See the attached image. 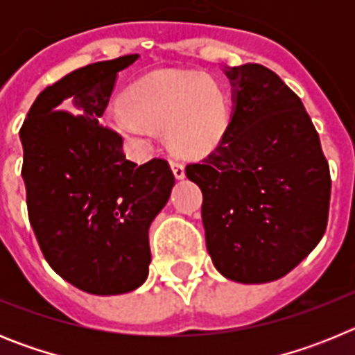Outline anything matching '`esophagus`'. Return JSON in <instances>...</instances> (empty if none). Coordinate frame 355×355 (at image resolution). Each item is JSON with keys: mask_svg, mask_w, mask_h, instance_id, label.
<instances>
[{"mask_svg": "<svg viewBox=\"0 0 355 355\" xmlns=\"http://www.w3.org/2000/svg\"><path fill=\"white\" fill-rule=\"evenodd\" d=\"M171 167L172 172H174L175 180H183L184 178V165L180 159H171Z\"/></svg>", "mask_w": 355, "mask_h": 355, "instance_id": "34e87169", "label": "esophagus"}]
</instances>
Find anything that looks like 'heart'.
Returning <instances> with one entry per match:
<instances>
[{
  "label": "heart",
  "instance_id": "b5f03b06",
  "mask_svg": "<svg viewBox=\"0 0 355 355\" xmlns=\"http://www.w3.org/2000/svg\"><path fill=\"white\" fill-rule=\"evenodd\" d=\"M110 126L130 139L167 131L168 146L199 156L220 142L229 124L225 90L200 72H156L126 92V105L108 112Z\"/></svg>",
  "mask_w": 355,
  "mask_h": 355
}]
</instances>
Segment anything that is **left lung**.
Wrapping results in <instances>:
<instances>
[{"label": "left lung", "instance_id": "left-lung-1", "mask_svg": "<svg viewBox=\"0 0 355 355\" xmlns=\"http://www.w3.org/2000/svg\"><path fill=\"white\" fill-rule=\"evenodd\" d=\"M225 74L231 121L187 175L202 190L206 249L216 270L236 283H270L324 236L331 172L300 97L274 71L245 64Z\"/></svg>", "mask_w": 355, "mask_h": 355}]
</instances>
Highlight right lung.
<instances>
[{
    "instance_id": "obj_1",
    "label": "right lung",
    "mask_w": 355,
    "mask_h": 355,
    "mask_svg": "<svg viewBox=\"0 0 355 355\" xmlns=\"http://www.w3.org/2000/svg\"><path fill=\"white\" fill-rule=\"evenodd\" d=\"M139 55L96 62L44 89L21 126L26 205L44 258L92 295L139 288L150 263L149 225L174 187L168 162L126 159L99 124L115 80Z\"/></svg>"
}]
</instances>
